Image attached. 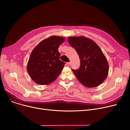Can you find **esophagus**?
Segmentation results:
<instances>
[{
  "mask_svg": "<svg viewBox=\"0 0 130 130\" xmlns=\"http://www.w3.org/2000/svg\"><path fill=\"white\" fill-rule=\"evenodd\" d=\"M66 64H67V65L68 66H70L71 65V63L70 62H67Z\"/></svg>",
  "mask_w": 130,
  "mask_h": 130,
  "instance_id": "1",
  "label": "esophagus"
}]
</instances>
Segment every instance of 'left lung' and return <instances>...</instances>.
Masks as SVG:
<instances>
[{
	"label": "left lung",
	"mask_w": 130,
	"mask_h": 130,
	"mask_svg": "<svg viewBox=\"0 0 130 130\" xmlns=\"http://www.w3.org/2000/svg\"><path fill=\"white\" fill-rule=\"evenodd\" d=\"M68 40L80 59L79 69L72 70L77 79L88 87L100 85L107 76L108 65L99 46L85 37H70Z\"/></svg>",
	"instance_id": "obj_1"
}]
</instances>
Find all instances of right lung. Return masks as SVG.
Returning <instances> with one entry per match:
<instances>
[{
  "label": "right lung",
  "mask_w": 130,
  "mask_h": 130,
  "mask_svg": "<svg viewBox=\"0 0 130 130\" xmlns=\"http://www.w3.org/2000/svg\"><path fill=\"white\" fill-rule=\"evenodd\" d=\"M64 40L63 37L51 36L40 42L32 51L27 69L35 83L48 84L58 77L65 64L59 59L58 50Z\"/></svg>",
  "instance_id": "add662e5"
}]
</instances>
